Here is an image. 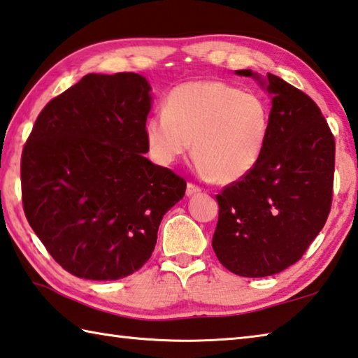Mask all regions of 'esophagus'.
I'll use <instances>...</instances> for the list:
<instances>
[{
  "mask_svg": "<svg viewBox=\"0 0 358 358\" xmlns=\"http://www.w3.org/2000/svg\"><path fill=\"white\" fill-rule=\"evenodd\" d=\"M200 191H201V187L196 183H187V186H186L187 196H194V194H199Z\"/></svg>",
  "mask_w": 358,
  "mask_h": 358,
  "instance_id": "1",
  "label": "esophagus"
}]
</instances>
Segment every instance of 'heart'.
<instances>
[{"instance_id":"b5f03b06","label":"heart","mask_w":358,"mask_h":358,"mask_svg":"<svg viewBox=\"0 0 358 358\" xmlns=\"http://www.w3.org/2000/svg\"><path fill=\"white\" fill-rule=\"evenodd\" d=\"M268 103L222 81H191L173 87L164 113L145 123V139L161 164L189 152L199 171L214 183L247 177L264 152L269 133Z\"/></svg>"}]
</instances>
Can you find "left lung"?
I'll return each mask as SVG.
<instances>
[{
  "mask_svg": "<svg viewBox=\"0 0 358 358\" xmlns=\"http://www.w3.org/2000/svg\"><path fill=\"white\" fill-rule=\"evenodd\" d=\"M238 75L255 76L250 70ZM269 133L255 169L217 194L213 249L241 277H268L294 264L332 208L335 138L321 109L282 78L266 75ZM263 84V83H262Z\"/></svg>",
  "mask_w": 358,
  "mask_h": 358,
  "instance_id": "obj_1",
  "label": "left lung"
}]
</instances>
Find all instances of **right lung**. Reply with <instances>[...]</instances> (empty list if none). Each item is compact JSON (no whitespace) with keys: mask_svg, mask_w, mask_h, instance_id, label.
I'll use <instances>...</instances> for the list:
<instances>
[{"mask_svg":"<svg viewBox=\"0 0 358 358\" xmlns=\"http://www.w3.org/2000/svg\"><path fill=\"white\" fill-rule=\"evenodd\" d=\"M150 86L136 73H89L47 103L23 147L22 201L57 264L119 280L152 257L161 219L186 180L148 161Z\"/></svg>","mask_w":358,"mask_h":358,"instance_id":"right-lung-1","label":"right lung"}]
</instances>
